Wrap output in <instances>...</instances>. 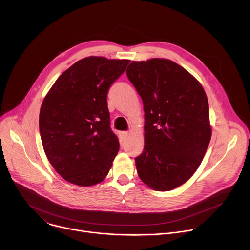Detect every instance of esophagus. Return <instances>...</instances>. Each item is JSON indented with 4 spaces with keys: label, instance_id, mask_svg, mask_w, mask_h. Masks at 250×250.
I'll use <instances>...</instances> for the list:
<instances>
[{
    "label": "esophagus",
    "instance_id": "34e87169",
    "mask_svg": "<svg viewBox=\"0 0 250 250\" xmlns=\"http://www.w3.org/2000/svg\"><path fill=\"white\" fill-rule=\"evenodd\" d=\"M129 135V132L128 131H122L121 132V139L122 140H125Z\"/></svg>",
    "mask_w": 250,
    "mask_h": 250
}]
</instances>
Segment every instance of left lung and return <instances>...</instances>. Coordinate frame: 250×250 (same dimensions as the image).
I'll list each match as a JSON object with an SVG mask.
<instances>
[{"mask_svg":"<svg viewBox=\"0 0 250 250\" xmlns=\"http://www.w3.org/2000/svg\"><path fill=\"white\" fill-rule=\"evenodd\" d=\"M128 80L144 102L145 148L135 157L142 182L170 191L189 180L208 146V103L201 84L168 59L132 61Z\"/></svg>","mask_w":250,"mask_h":250,"instance_id":"1","label":"left lung"}]
</instances>
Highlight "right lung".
Instances as JSON below:
<instances>
[{
	"mask_svg": "<svg viewBox=\"0 0 250 250\" xmlns=\"http://www.w3.org/2000/svg\"><path fill=\"white\" fill-rule=\"evenodd\" d=\"M128 63L81 59L60 75L44 98L40 113L42 146L66 181L92 186L108 175L120 142L111 128L106 97Z\"/></svg>",
	"mask_w": 250,
	"mask_h": 250,
	"instance_id": "right-lung-1",
	"label": "right lung"
}]
</instances>
